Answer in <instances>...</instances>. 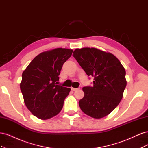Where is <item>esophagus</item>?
<instances>
[{
    "instance_id": "esophagus-1",
    "label": "esophagus",
    "mask_w": 148,
    "mask_h": 148,
    "mask_svg": "<svg viewBox=\"0 0 148 148\" xmlns=\"http://www.w3.org/2000/svg\"><path fill=\"white\" fill-rule=\"evenodd\" d=\"M79 88H71V90H72L73 91H75L77 90H78Z\"/></svg>"
}]
</instances>
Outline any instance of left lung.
Listing matches in <instances>:
<instances>
[{"mask_svg":"<svg viewBox=\"0 0 148 148\" xmlns=\"http://www.w3.org/2000/svg\"><path fill=\"white\" fill-rule=\"evenodd\" d=\"M73 56L87 75L94 77L93 86L83 88L80 109L95 119L108 115L123 97L127 85L123 66L112 53L94 47L76 49Z\"/></svg>","mask_w":148,"mask_h":148,"instance_id":"obj_1","label":"left lung"}]
</instances>
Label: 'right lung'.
Returning a JSON list of instances; mask_svg holds the SVG:
<instances>
[{
	"label": "right lung",
	"mask_w": 148,
	"mask_h": 148,
	"mask_svg": "<svg viewBox=\"0 0 148 148\" xmlns=\"http://www.w3.org/2000/svg\"><path fill=\"white\" fill-rule=\"evenodd\" d=\"M72 49L56 48L35 57L22 73L20 89L25 104L32 114L47 120L61 111L71 89L57 85L64 62Z\"/></svg>",
	"instance_id": "add662e5"
}]
</instances>
